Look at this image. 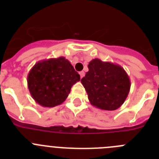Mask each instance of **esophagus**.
Listing matches in <instances>:
<instances>
[{
  "mask_svg": "<svg viewBox=\"0 0 159 159\" xmlns=\"http://www.w3.org/2000/svg\"><path fill=\"white\" fill-rule=\"evenodd\" d=\"M80 78L82 79L84 76V71H80Z\"/></svg>",
  "mask_w": 159,
  "mask_h": 159,
  "instance_id": "34e87169",
  "label": "esophagus"
}]
</instances>
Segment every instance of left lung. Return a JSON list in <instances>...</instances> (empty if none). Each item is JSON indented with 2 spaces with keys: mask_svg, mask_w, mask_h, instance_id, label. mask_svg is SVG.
<instances>
[{
  "mask_svg": "<svg viewBox=\"0 0 159 159\" xmlns=\"http://www.w3.org/2000/svg\"><path fill=\"white\" fill-rule=\"evenodd\" d=\"M88 69L81 83L91 104L105 111L120 107L130 88V78L123 67L111 62L93 59L88 64Z\"/></svg>",
  "mask_w": 159,
  "mask_h": 159,
  "instance_id": "left-lung-1",
  "label": "left lung"
}]
</instances>
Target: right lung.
<instances>
[{"mask_svg":"<svg viewBox=\"0 0 159 159\" xmlns=\"http://www.w3.org/2000/svg\"><path fill=\"white\" fill-rule=\"evenodd\" d=\"M80 76L64 57L38 61L28 74V88L40 106L53 107L65 101Z\"/></svg>","mask_w":159,"mask_h":159,"instance_id":"1","label":"right lung"}]
</instances>
